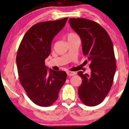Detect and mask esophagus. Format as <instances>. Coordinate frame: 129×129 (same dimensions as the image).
Segmentation results:
<instances>
[{
	"label": "esophagus",
	"instance_id": "34e87169",
	"mask_svg": "<svg viewBox=\"0 0 129 129\" xmlns=\"http://www.w3.org/2000/svg\"><path fill=\"white\" fill-rule=\"evenodd\" d=\"M67 75L68 76H70V77H71V76H73V75H75L76 73L75 72H72V71H68L67 72Z\"/></svg>",
	"mask_w": 129,
	"mask_h": 129
}]
</instances>
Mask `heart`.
Here are the masks:
<instances>
[{"instance_id":"b5f03b06","label":"heart","mask_w":129,"mask_h":129,"mask_svg":"<svg viewBox=\"0 0 129 129\" xmlns=\"http://www.w3.org/2000/svg\"><path fill=\"white\" fill-rule=\"evenodd\" d=\"M78 37V36L77 34H75V33L71 32V33H69L67 34V40L69 41V40H71L74 39V38H76Z\"/></svg>"}]
</instances>
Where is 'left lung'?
I'll list each match as a JSON object with an SVG mask.
<instances>
[{"mask_svg":"<svg viewBox=\"0 0 129 129\" xmlns=\"http://www.w3.org/2000/svg\"><path fill=\"white\" fill-rule=\"evenodd\" d=\"M68 22L80 37L83 54L90 62V74L78 72L82 79L78 89L79 98L86 106H96L110 91L116 70L111 39L106 31L93 21L71 18Z\"/></svg>","mask_w":129,"mask_h":129,"instance_id":"left-lung-1","label":"left lung"}]
</instances>
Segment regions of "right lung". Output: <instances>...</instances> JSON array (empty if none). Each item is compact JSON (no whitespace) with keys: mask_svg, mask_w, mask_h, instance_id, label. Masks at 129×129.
Here are the masks:
<instances>
[{"mask_svg":"<svg viewBox=\"0 0 129 129\" xmlns=\"http://www.w3.org/2000/svg\"><path fill=\"white\" fill-rule=\"evenodd\" d=\"M67 19L34 24L24 34L18 48L16 64L20 82L29 98L39 106L52 105L66 81V72L48 71L45 59L51 53L52 40Z\"/></svg>","mask_w":129,"mask_h":129,"instance_id":"right-lung-1","label":"right lung"}]
</instances>
